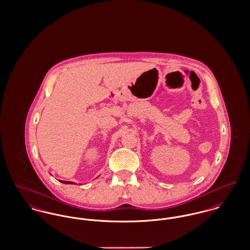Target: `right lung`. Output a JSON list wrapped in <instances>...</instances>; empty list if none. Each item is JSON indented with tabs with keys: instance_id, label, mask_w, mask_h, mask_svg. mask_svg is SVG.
<instances>
[{
	"instance_id": "obj_1",
	"label": "right lung",
	"mask_w": 250,
	"mask_h": 250,
	"mask_svg": "<svg viewBox=\"0 0 250 250\" xmlns=\"http://www.w3.org/2000/svg\"><path fill=\"white\" fill-rule=\"evenodd\" d=\"M61 183H62V184H69V185H74L75 183H73V182H67V181H60ZM76 185V184H75Z\"/></svg>"
}]
</instances>
